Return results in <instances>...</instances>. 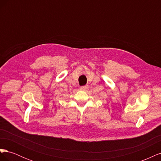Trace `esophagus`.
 <instances>
[{
	"instance_id": "esophagus-1",
	"label": "esophagus",
	"mask_w": 161,
	"mask_h": 161,
	"mask_svg": "<svg viewBox=\"0 0 161 161\" xmlns=\"http://www.w3.org/2000/svg\"><path fill=\"white\" fill-rule=\"evenodd\" d=\"M88 88H89L88 85H85V86H81L80 89V90H82V91H85V90L87 89Z\"/></svg>"
}]
</instances>
